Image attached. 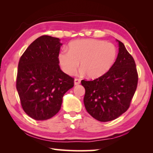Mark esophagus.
Instances as JSON below:
<instances>
[{
  "label": "esophagus",
  "mask_w": 153,
  "mask_h": 153,
  "mask_svg": "<svg viewBox=\"0 0 153 153\" xmlns=\"http://www.w3.org/2000/svg\"><path fill=\"white\" fill-rule=\"evenodd\" d=\"M80 82H81V80L78 78H75L74 79V84L75 85H78L80 84Z\"/></svg>",
  "instance_id": "obj_1"
}]
</instances>
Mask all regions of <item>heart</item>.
<instances>
[{"mask_svg":"<svg viewBox=\"0 0 153 153\" xmlns=\"http://www.w3.org/2000/svg\"><path fill=\"white\" fill-rule=\"evenodd\" d=\"M117 50L113 44L94 39L72 41L68 52L62 51L58 55L59 63L65 73L74 75L80 62V69L90 78L105 75L113 66Z\"/></svg>","mask_w":153,"mask_h":153,"instance_id":"heart-1","label":"heart"}]
</instances>
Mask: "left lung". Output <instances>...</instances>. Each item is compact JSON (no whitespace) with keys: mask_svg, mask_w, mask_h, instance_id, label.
<instances>
[{"mask_svg":"<svg viewBox=\"0 0 153 153\" xmlns=\"http://www.w3.org/2000/svg\"><path fill=\"white\" fill-rule=\"evenodd\" d=\"M119 53L113 66L94 80L82 79L84 102L92 117L106 122L115 120L128 109L137 88L138 75L134 59L120 40Z\"/></svg>","mask_w":153,"mask_h":153,"instance_id":"8db88e82","label":"left lung"}]
</instances>
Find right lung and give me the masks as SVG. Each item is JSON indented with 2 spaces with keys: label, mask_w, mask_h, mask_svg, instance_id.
Listing matches in <instances>:
<instances>
[{
  "label": "right lung",
  "mask_w": 153,
  "mask_h": 153,
  "mask_svg": "<svg viewBox=\"0 0 153 153\" xmlns=\"http://www.w3.org/2000/svg\"><path fill=\"white\" fill-rule=\"evenodd\" d=\"M57 38L42 36L28 46L18 64L16 88L25 113L35 120L51 119L60 110L74 78L62 71Z\"/></svg>",
  "instance_id": "obj_1"
}]
</instances>
